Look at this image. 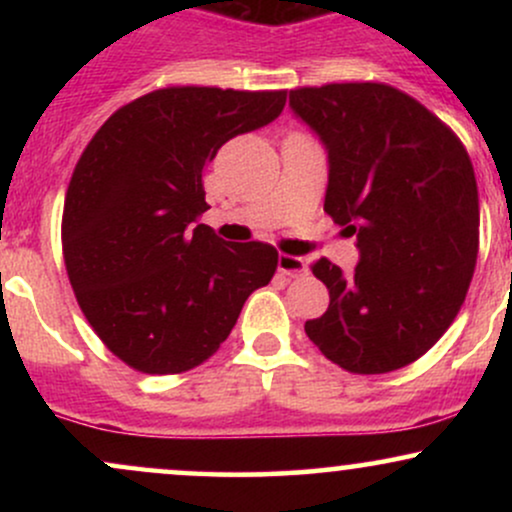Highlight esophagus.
<instances>
[{
    "instance_id": "1",
    "label": "esophagus",
    "mask_w": 512,
    "mask_h": 512,
    "mask_svg": "<svg viewBox=\"0 0 512 512\" xmlns=\"http://www.w3.org/2000/svg\"><path fill=\"white\" fill-rule=\"evenodd\" d=\"M279 272L286 274V276H293V279H298V276H305L308 274V262L303 260V257H296V255H279Z\"/></svg>"
}]
</instances>
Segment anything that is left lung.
Segmentation results:
<instances>
[{"mask_svg": "<svg viewBox=\"0 0 512 512\" xmlns=\"http://www.w3.org/2000/svg\"><path fill=\"white\" fill-rule=\"evenodd\" d=\"M289 108L325 146V211L358 248L351 274L313 264L330 308L305 322V334L351 373L404 368L443 337L472 281V161L436 115L392 86L296 88Z\"/></svg>", "mask_w": 512, "mask_h": 512, "instance_id": "obj_1", "label": "left lung"}]
</instances>
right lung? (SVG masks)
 I'll use <instances>...</instances> for the list:
<instances>
[{
	"label": "right lung",
	"instance_id": "1",
	"mask_svg": "<svg viewBox=\"0 0 512 512\" xmlns=\"http://www.w3.org/2000/svg\"><path fill=\"white\" fill-rule=\"evenodd\" d=\"M286 91L173 86L105 120L76 163L62 216L69 281L105 346L142 373H182L226 342L276 250L199 223L204 168L281 115Z\"/></svg>",
	"mask_w": 512,
	"mask_h": 512
}]
</instances>
